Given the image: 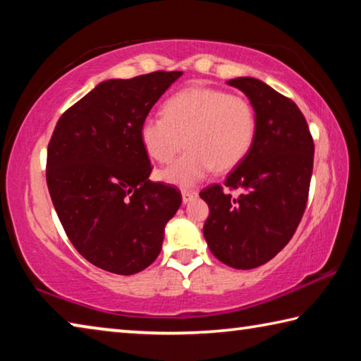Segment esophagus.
Segmentation results:
<instances>
[{"label":"esophagus","mask_w":361,"mask_h":361,"mask_svg":"<svg viewBox=\"0 0 361 361\" xmlns=\"http://www.w3.org/2000/svg\"><path fill=\"white\" fill-rule=\"evenodd\" d=\"M181 197H183V204H189V202H192L194 199H197L199 197V192L197 191H183L181 192Z\"/></svg>","instance_id":"34e87169"}]
</instances>
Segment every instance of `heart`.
<instances>
[{
  "mask_svg": "<svg viewBox=\"0 0 361 361\" xmlns=\"http://www.w3.org/2000/svg\"><path fill=\"white\" fill-rule=\"evenodd\" d=\"M164 116H148L140 140L152 161L169 164L161 172L170 185L191 188L213 169L229 172L247 157L256 135L255 109L245 97L213 87H186L164 103Z\"/></svg>",
  "mask_w": 361,
  "mask_h": 361,
  "instance_id": "obj_1",
  "label": "heart"
}]
</instances>
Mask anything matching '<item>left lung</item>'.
Wrapping results in <instances>:
<instances>
[{
	"mask_svg": "<svg viewBox=\"0 0 361 361\" xmlns=\"http://www.w3.org/2000/svg\"><path fill=\"white\" fill-rule=\"evenodd\" d=\"M248 97L256 135L247 157L224 186L200 192L210 215L204 237L210 252L234 269H255L271 261L295 234L307 204L314 167V140L296 103L259 79L228 81Z\"/></svg>",
	"mask_w": 361,
	"mask_h": 361,
	"instance_id": "1",
	"label": "left lung"
}]
</instances>
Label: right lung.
Wrapping results in <instances>:
<instances>
[{"label": "right lung", "mask_w": 361, "mask_h": 361, "mask_svg": "<svg viewBox=\"0 0 361 361\" xmlns=\"http://www.w3.org/2000/svg\"><path fill=\"white\" fill-rule=\"evenodd\" d=\"M181 75L108 79L54 129L46 166L54 209L73 247L103 271L132 276L148 267L181 205L178 189L149 180L140 140L142 121Z\"/></svg>", "instance_id": "1"}]
</instances>
